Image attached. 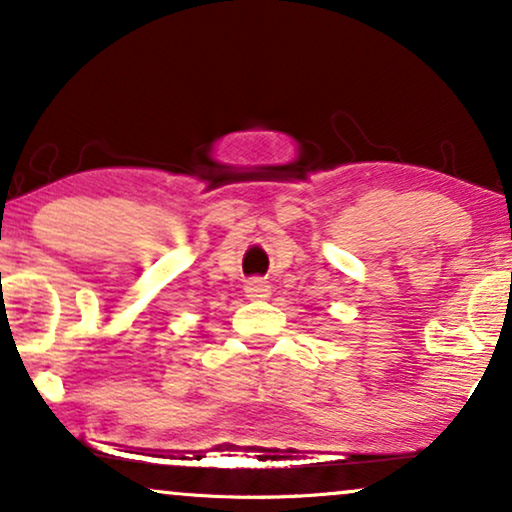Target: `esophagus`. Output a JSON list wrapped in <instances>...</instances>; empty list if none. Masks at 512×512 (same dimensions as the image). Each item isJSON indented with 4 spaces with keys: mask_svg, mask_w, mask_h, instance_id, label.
I'll return each mask as SVG.
<instances>
[{
    "mask_svg": "<svg viewBox=\"0 0 512 512\" xmlns=\"http://www.w3.org/2000/svg\"><path fill=\"white\" fill-rule=\"evenodd\" d=\"M244 291H247V298L251 300H265L270 296V284L263 282V279H249L247 286H244Z\"/></svg>",
    "mask_w": 512,
    "mask_h": 512,
    "instance_id": "34e87169",
    "label": "esophagus"
}]
</instances>
